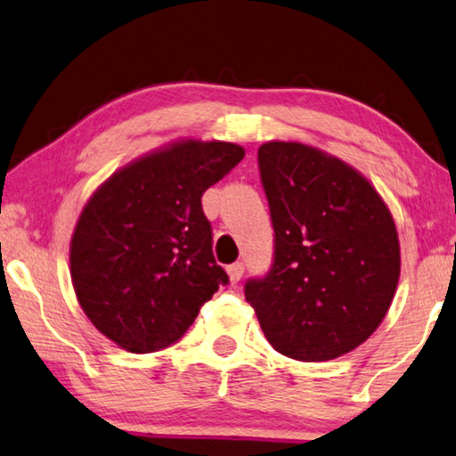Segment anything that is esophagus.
Masks as SVG:
<instances>
[{
    "mask_svg": "<svg viewBox=\"0 0 456 456\" xmlns=\"http://www.w3.org/2000/svg\"><path fill=\"white\" fill-rule=\"evenodd\" d=\"M242 274H244V263H234L228 266V277L232 285H238V282H240Z\"/></svg>",
    "mask_w": 456,
    "mask_h": 456,
    "instance_id": "obj_1",
    "label": "esophagus"
}]
</instances>
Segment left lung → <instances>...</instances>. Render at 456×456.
<instances>
[{"label": "left lung", "mask_w": 456, "mask_h": 456, "mask_svg": "<svg viewBox=\"0 0 456 456\" xmlns=\"http://www.w3.org/2000/svg\"><path fill=\"white\" fill-rule=\"evenodd\" d=\"M274 260L244 295L266 339L298 362L335 360L370 338L400 279L396 224L360 171L311 145L258 147Z\"/></svg>", "instance_id": "left-lung-1"}]
</instances>
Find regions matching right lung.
<instances>
[{
    "label": "right lung",
    "instance_id": "right-lung-1",
    "mask_svg": "<svg viewBox=\"0 0 456 456\" xmlns=\"http://www.w3.org/2000/svg\"><path fill=\"white\" fill-rule=\"evenodd\" d=\"M244 158L226 141H175L115 171L70 240L82 311L131 354L175 343L228 274L216 265L201 196Z\"/></svg>",
    "mask_w": 456,
    "mask_h": 456
}]
</instances>
